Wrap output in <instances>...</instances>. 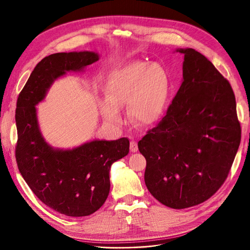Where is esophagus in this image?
I'll return each instance as SVG.
<instances>
[{"label": "esophagus", "mask_w": 250, "mask_h": 250, "mask_svg": "<svg viewBox=\"0 0 250 250\" xmlns=\"http://www.w3.org/2000/svg\"><path fill=\"white\" fill-rule=\"evenodd\" d=\"M129 149H131L132 152H137L138 151V143L135 140H132L131 143H129Z\"/></svg>", "instance_id": "34e87169"}]
</instances>
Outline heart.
I'll use <instances>...</instances> for the list:
<instances>
[{
	"instance_id": "b5f03b06",
	"label": "heart",
	"mask_w": 250,
	"mask_h": 250,
	"mask_svg": "<svg viewBox=\"0 0 250 250\" xmlns=\"http://www.w3.org/2000/svg\"><path fill=\"white\" fill-rule=\"evenodd\" d=\"M107 98L98 100L100 112L111 124L122 122L121 107L139 126H150L164 116L170 96L169 77L158 63L133 62L114 69L106 82Z\"/></svg>"
}]
</instances>
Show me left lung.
Segmentation results:
<instances>
[{
    "label": "left lung",
    "instance_id": "left-lung-1",
    "mask_svg": "<svg viewBox=\"0 0 250 250\" xmlns=\"http://www.w3.org/2000/svg\"><path fill=\"white\" fill-rule=\"evenodd\" d=\"M184 54L183 83L167 115L138 142L145 184L160 203L182 209L210 198L226 181L241 141L230 83L194 49Z\"/></svg>",
    "mask_w": 250,
    "mask_h": 250
}]
</instances>
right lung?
I'll return each mask as SVG.
<instances>
[{"mask_svg":"<svg viewBox=\"0 0 250 250\" xmlns=\"http://www.w3.org/2000/svg\"><path fill=\"white\" fill-rule=\"evenodd\" d=\"M98 60V54L90 51L52 54L37 64L17 99L18 169L42 203L68 216L90 215L104 204L111 165L127 155L129 141L94 140L71 150L53 148L40 131L36 105L54 81Z\"/></svg>","mask_w":250,"mask_h":250,"instance_id":"right-lung-1","label":"right lung"}]
</instances>
